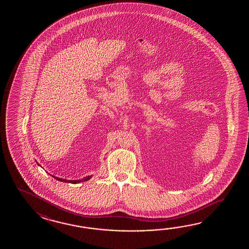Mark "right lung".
<instances>
[{
  "instance_id": "obj_1",
  "label": "right lung",
  "mask_w": 249,
  "mask_h": 249,
  "mask_svg": "<svg viewBox=\"0 0 249 249\" xmlns=\"http://www.w3.org/2000/svg\"><path fill=\"white\" fill-rule=\"evenodd\" d=\"M53 177H54L56 180H59V181H63V182H71V183H79V182H81V181H86V180H90V177L91 176H87V177H85V178H83L82 180H65V179H60V178H58V177H55V176H53Z\"/></svg>"
}]
</instances>
